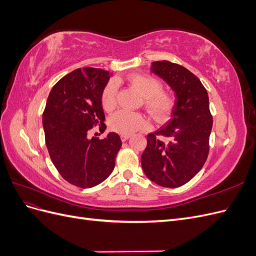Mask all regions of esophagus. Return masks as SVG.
Returning <instances> with one entry per match:
<instances>
[{
    "label": "esophagus",
    "instance_id": "obj_1",
    "mask_svg": "<svg viewBox=\"0 0 256 256\" xmlns=\"http://www.w3.org/2000/svg\"><path fill=\"white\" fill-rule=\"evenodd\" d=\"M129 138H130V136H128V134H122L120 136V138H122V142H126Z\"/></svg>",
    "mask_w": 256,
    "mask_h": 256
}]
</instances>
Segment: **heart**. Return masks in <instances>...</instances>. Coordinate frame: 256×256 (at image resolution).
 Segmentation results:
<instances>
[{"mask_svg": "<svg viewBox=\"0 0 256 256\" xmlns=\"http://www.w3.org/2000/svg\"><path fill=\"white\" fill-rule=\"evenodd\" d=\"M120 81L109 82L102 92V104L106 112L115 109ZM128 83L143 96L145 109L154 120L162 122L168 118L174 106V99L170 92L162 90V84L158 79L148 74H134L129 76ZM148 126V120L136 112L122 110L113 114L109 120L110 129L120 134H132L138 130L147 129Z\"/></svg>", "mask_w": 256, "mask_h": 256, "instance_id": "obj_1", "label": "heart"}]
</instances>
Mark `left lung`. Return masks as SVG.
Wrapping results in <instances>:
<instances>
[{
    "mask_svg": "<svg viewBox=\"0 0 256 256\" xmlns=\"http://www.w3.org/2000/svg\"><path fill=\"white\" fill-rule=\"evenodd\" d=\"M152 72L171 86L176 104L166 125L147 136L142 168L152 182L177 188L191 180L208 157L212 128L208 94L198 76L184 66L158 60Z\"/></svg>",
    "mask_w": 256,
    "mask_h": 256,
    "instance_id": "8db88e82",
    "label": "left lung"
}]
</instances>
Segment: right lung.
I'll list each match as a JSON object with an SVG mask.
<instances>
[{
    "label": "right lung",
    "instance_id": "1",
    "mask_svg": "<svg viewBox=\"0 0 256 256\" xmlns=\"http://www.w3.org/2000/svg\"><path fill=\"white\" fill-rule=\"evenodd\" d=\"M111 74L104 69L78 68L52 88L42 114L46 145L60 176L80 188H92L110 176L122 147L118 134L88 138L99 125L104 132L102 95Z\"/></svg>",
    "mask_w": 256,
    "mask_h": 256
}]
</instances>
